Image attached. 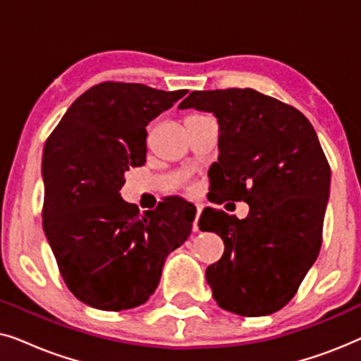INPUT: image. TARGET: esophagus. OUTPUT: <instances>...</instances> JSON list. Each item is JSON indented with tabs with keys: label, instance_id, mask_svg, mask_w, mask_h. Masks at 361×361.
<instances>
[{
	"label": "esophagus",
	"instance_id": "obj_1",
	"mask_svg": "<svg viewBox=\"0 0 361 361\" xmlns=\"http://www.w3.org/2000/svg\"><path fill=\"white\" fill-rule=\"evenodd\" d=\"M202 214V205H197V212H195V220L194 224H192V228H194V231H199V216Z\"/></svg>",
	"mask_w": 361,
	"mask_h": 361
}]
</instances>
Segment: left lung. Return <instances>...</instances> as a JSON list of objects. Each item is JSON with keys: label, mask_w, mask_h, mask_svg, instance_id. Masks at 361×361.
<instances>
[{"label": "left lung", "mask_w": 361, "mask_h": 361, "mask_svg": "<svg viewBox=\"0 0 361 361\" xmlns=\"http://www.w3.org/2000/svg\"><path fill=\"white\" fill-rule=\"evenodd\" d=\"M179 108L216 116L215 192L250 205L243 220L202 212L200 230L225 243L205 273L212 295L245 317L273 314L298 293L322 245L330 166L315 130L294 106L253 88L192 92Z\"/></svg>", "instance_id": "8db88e82"}]
</instances>
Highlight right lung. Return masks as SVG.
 Instances as JSON below:
<instances>
[{
    "label": "right lung",
    "instance_id": "right-lung-1",
    "mask_svg": "<svg viewBox=\"0 0 361 361\" xmlns=\"http://www.w3.org/2000/svg\"><path fill=\"white\" fill-rule=\"evenodd\" d=\"M185 93L102 82L72 103L47 137L44 233L68 290L90 307L118 312L145 304L167 255L189 238V202L167 197L141 214L120 195L125 172L146 162V126Z\"/></svg>",
    "mask_w": 361,
    "mask_h": 361
}]
</instances>
